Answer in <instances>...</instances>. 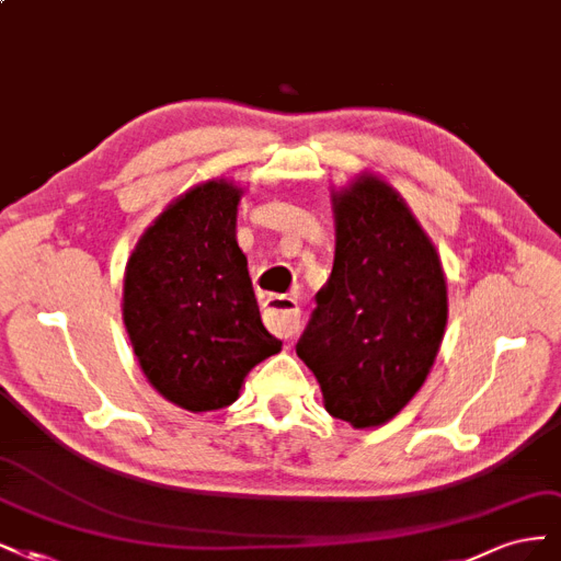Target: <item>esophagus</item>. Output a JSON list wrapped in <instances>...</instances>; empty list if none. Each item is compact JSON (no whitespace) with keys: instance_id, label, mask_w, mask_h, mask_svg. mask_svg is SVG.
<instances>
[{"instance_id":"esophagus-1","label":"esophagus","mask_w":561,"mask_h":561,"mask_svg":"<svg viewBox=\"0 0 561 561\" xmlns=\"http://www.w3.org/2000/svg\"><path fill=\"white\" fill-rule=\"evenodd\" d=\"M265 327L279 337H291L300 329V307L291 296H270L263 302Z\"/></svg>"}]
</instances>
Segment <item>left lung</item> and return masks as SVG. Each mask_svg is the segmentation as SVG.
Wrapping results in <instances>:
<instances>
[{"mask_svg": "<svg viewBox=\"0 0 561 561\" xmlns=\"http://www.w3.org/2000/svg\"><path fill=\"white\" fill-rule=\"evenodd\" d=\"M331 203L333 270L296 352L329 414L373 428L422 389L445 335L447 284L436 247L382 179L360 174Z\"/></svg>", "mask_w": 561, "mask_h": 561, "instance_id": "obj_1", "label": "left lung"}]
</instances>
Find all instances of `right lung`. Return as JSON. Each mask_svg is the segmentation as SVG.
I'll use <instances>...</instances> for the list:
<instances>
[{"label": "right lung", "mask_w": 561, "mask_h": 561, "mask_svg": "<svg viewBox=\"0 0 561 561\" xmlns=\"http://www.w3.org/2000/svg\"><path fill=\"white\" fill-rule=\"evenodd\" d=\"M242 193L211 179L179 195L125 265L123 323L139 368L162 399L191 412L238 401L247 373L282 350L234 238Z\"/></svg>", "instance_id": "right-lung-1"}]
</instances>
